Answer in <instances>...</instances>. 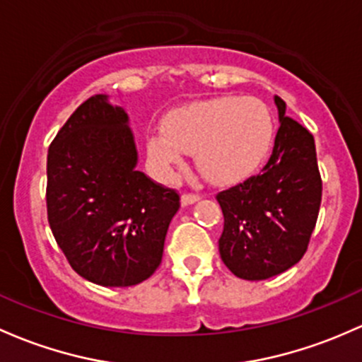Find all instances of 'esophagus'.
<instances>
[{
	"label": "esophagus",
	"instance_id": "34e87169",
	"mask_svg": "<svg viewBox=\"0 0 362 362\" xmlns=\"http://www.w3.org/2000/svg\"><path fill=\"white\" fill-rule=\"evenodd\" d=\"M196 201H199V194H191V192H187V194H184V196H182V204H184V206H189V204H194V203H196Z\"/></svg>",
	"mask_w": 362,
	"mask_h": 362
}]
</instances>
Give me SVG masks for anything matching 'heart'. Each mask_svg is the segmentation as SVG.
<instances>
[{"instance_id": "b5f03b06", "label": "heart", "mask_w": 362, "mask_h": 362, "mask_svg": "<svg viewBox=\"0 0 362 362\" xmlns=\"http://www.w3.org/2000/svg\"><path fill=\"white\" fill-rule=\"evenodd\" d=\"M274 119L258 98L220 97L177 109L147 136L156 170L171 177L196 154L197 170L211 184H234L260 166L272 146Z\"/></svg>"}]
</instances>
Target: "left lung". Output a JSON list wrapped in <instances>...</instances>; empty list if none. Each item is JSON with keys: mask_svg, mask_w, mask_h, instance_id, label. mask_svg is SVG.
<instances>
[{"mask_svg": "<svg viewBox=\"0 0 362 362\" xmlns=\"http://www.w3.org/2000/svg\"><path fill=\"white\" fill-rule=\"evenodd\" d=\"M274 149L255 177L216 194L223 213L220 257L234 276L262 281L288 271L307 251L317 222L322 182L314 136L288 117L283 98Z\"/></svg>", "mask_w": 362, "mask_h": 362, "instance_id": "left-lung-1", "label": "left lung"}]
</instances>
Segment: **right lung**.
<instances>
[{"instance_id":"add662e5","label":"right lung","mask_w":362,"mask_h":362,"mask_svg":"<svg viewBox=\"0 0 362 362\" xmlns=\"http://www.w3.org/2000/svg\"><path fill=\"white\" fill-rule=\"evenodd\" d=\"M136 163L128 114L107 95L83 102L48 149V223L71 267L90 283L135 286L161 264L180 197Z\"/></svg>"}]
</instances>
